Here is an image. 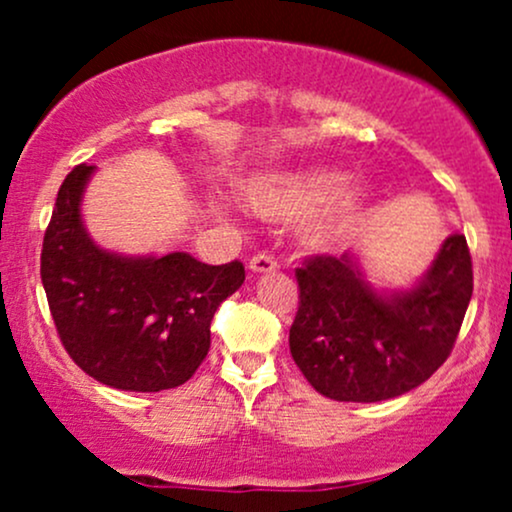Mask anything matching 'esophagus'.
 <instances>
[{
  "label": "esophagus",
  "instance_id": "esophagus-1",
  "mask_svg": "<svg viewBox=\"0 0 512 512\" xmlns=\"http://www.w3.org/2000/svg\"><path fill=\"white\" fill-rule=\"evenodd\" d=\"M276 269H279V262L272 255H267V252H260V255H255L250 260V272L255 274H269L276 272Z\"/></svg>",
  "mask_w": 512,
  "mask_h": 512
}]
</instances>
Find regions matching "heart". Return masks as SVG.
<instances>
[{
    "mask_svg": "<svg viewBox=\"0 0 512 512\" xmlns=\"http://www.w3.org/2000/svg\"><path fill=\"white\" fill-rule=\"evenodd\" d=\"M245 199L257 216L272 221L301 219L315 210L303 226V243L315 252L354 238L375 207L368 185H349L344 170L327 166L264 173L250 182Z\"/></svg>",
    "mask_w": 512,
    "mask_h": 512,
    "instance_id": "obj_1",
    "label": "heart"
}]
</instances>
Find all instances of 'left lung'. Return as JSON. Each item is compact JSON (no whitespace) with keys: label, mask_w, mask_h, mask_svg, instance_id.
<instances>
[{"label":"left lung","mask_w":512,"mask_h":512,"mask_svg":"<svg viewBox=\"0 0 512 512\" xmlns=\"http://www.w3.org/2000/svg\"><path fill=\"white\" fill-rule=\"evenodd\" d=\"M296 279L291 356L305 380L337 402H383L426 383L450 356L474 289L460 233L445 238L407 291L373 289L354 252L310 257Z\"/></svg>","instance_id":"8db88e82"}]
</instances>
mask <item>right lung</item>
Segmentation results:
<instances>
[{"mask_svg":"<svg viewBox=\"0 0 512 512\" xmlns=\"http://www.w3.org/2000/svg\"><path fill=\"white\" fill-rule=\"evenodd\" d=\"M93 166L57 192L40 279L67 354L98 383L161 392L195 375L209 354L211 317L245 281L243 262L204 264L187 252L127 257L98 248L81 221Z\"/></svg>","mask_w":512,"mask_h":512,"instance_id":"obj_1","label":"right lung"}]
</instances>
